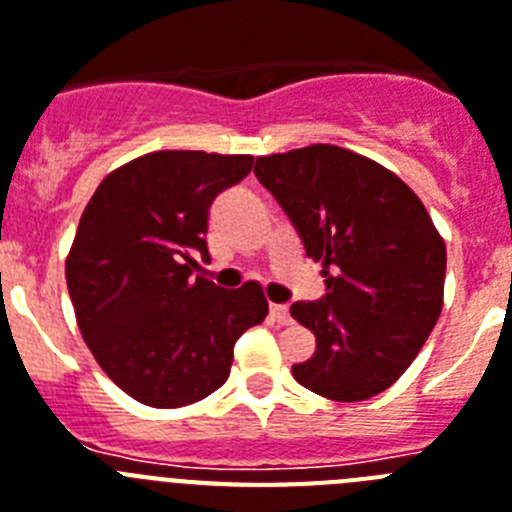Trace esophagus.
<instances>
[{"label": "esophagus", "mask_w": 512, "mask_h": 512, "mask_svg": "<svg viewBox=\"0 0 512 512\" xmlns=\"http://www.w3.org/2000/svg\"><path fill=\"white\" fill-rule=\"evenodd\" d=\"M270 317H273V322H278V324H291L293 322L291 311H288V306H283V304L270 306Z\"/></svg>", "instance_id": "obj_1"}]
</instances>
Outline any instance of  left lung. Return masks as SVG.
<instances>
[{"label": "left lung", "instance_id": "8db88e82", "mask_svg": "<svg viewBox=\"0 0 512 512\" xmlns=\"http://www.w3.org/2000/svg\"><path fill=\"white\" fill-rule=\"evenodd\" d=\"M255 175L327 283L324 299L291 306L317 337L293 379L335 402L376 397L410 368L441 317L446 242L407 182L342 146L257 157Z\"/></svg>", "mask_w": 512, "mask_h": 512}]
</instances>
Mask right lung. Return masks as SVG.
I'll use <instances>...</instances> for the list:
<instances>
[{
  "mask_svg": "<svg viewBox=\"0 0 512 512\" xmlns=\"http://www.w3.org/2000/svg\"><path fill=\"white\" fill-rule=\"evenodd\" d=\"M250 154L151 151L110 172L79 219L66 286L95 361L136 402H201L231 371L234 342L268 317L262 286L224 291L208 260L213 198L250 175Z\"/></svg>",
  "mask_w": 512,
  "mask_h": 512,
  "instance_id": "1",
  "label": "right lung"
}]
</instances>
